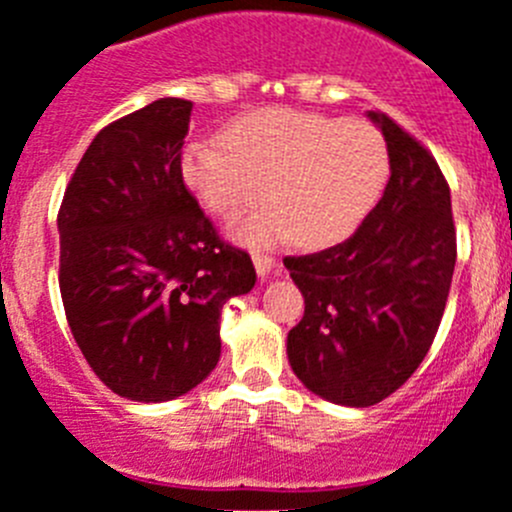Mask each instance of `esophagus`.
I'll return each mask as SVG.
<instances>
[{
  "mask_svg": "<svg viewBox=\"0 0 512 512\" xmlns=\"http://www.w3.org/2000/svg\"><path fill=\"white\" fill-rule=\"evenodd\" d=\"M252 260H255V270L260 278L270 275V272L278 267V260H275L272 255H265V252H255V255H252Z\"/></svg>",
  "mask_w": 512,
  "mask_h": 512,
  "instance_id": "1",
  "label": "esophagus"
}]
</instances>
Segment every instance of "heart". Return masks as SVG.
<instances>
[{"label":"heart","mask_w":512,"mask_h":512,"mask_svg":"<svg viewBox=\"0 0 512 512\" xmlns=\"http://www.w3.org/2000/svg\"><path fill=\"white\" fill-rule=\"evenodd\" d=\"M224 148L194 141L181 154V181L222 222L270 204L234 229L252 247L293 240L308 250L351 237L379 202L389 151L376 126L295 108H267L229 123Z\"/></svg>","instance_id":"obj_1"}]
</instances>
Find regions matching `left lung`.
<instances>
[{
	"mask_svg": "<svg viewBox=\"0 0 512 512\" xmlns=\"http://www.w3.org/2000/svg\"><path fill=\"white\" fill-rule=\"evenodd\" d=\"M381 128L391 176L346 242L285 257L305 298L288 333L295 376L343 407H374L427 356L442 321L457 260L450 184L427 148L394 118Z\"/></svg>",
	"mask_w": 512,
	"mask_h": 512,
	"instance_id": "obj_1",
	"label": "left lung"
}]
</instances>
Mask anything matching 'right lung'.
<instances>
[{
    "label": "right lung",
    "mask_w": 512,
    "mask_h": 512,
    "mask_svg": "<svg viewBox=\"0 0 512 512\" xmlns=\"http://www.w3.org/2000/svg\"><path fill=\"white\" fill-rule=\"evenodd\" d=\"M189 118L191 100L161 98L108 123L57 212L70 331L95 376L131 401L202 384L222 351V305L257 280L181 181Z\"/></svg>",
    "instance_id": "obj_1"
}]
</instances>
